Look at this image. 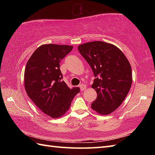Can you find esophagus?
<instances>
[{
	"label": "esophagus",
	"instance_id": "1",
	"mask_svg": "<svg viewBox=\"0 0 155 155\" xmlns=\"http://www.w3.org/2000/svg\"><path fill=\"white\" fill-rule=\"evenodd\" d=\"M86 88H87L86 85H84V84H81L80 85V89L81 91H84L85 89H86Z\"/></svg>",
	"mask_w": 155,
	"mask_h": 155
}]
</instances>
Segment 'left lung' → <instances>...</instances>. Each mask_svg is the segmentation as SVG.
<instances>
[{"label": "left lung", "mask_w": 155, "mask_h": 155, "mask_svg": "<svg viewBox=\"0 0 155 155\" xmlns=\"http://www.w3.org/2000/svg\"><path fill=\"white\" fill-rule=\"evenodd\" d=\"M78 49L95 77L92 88L97 97L91 108L100 114L113 113L130 89L133 77L129 62L116 46L103 41L82 44Z\"/></svg>", "instance_id": "left-lung-1"}]
</instances>
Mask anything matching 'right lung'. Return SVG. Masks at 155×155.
Masks as SVG:
<instances>
[{
  "instance_id": "add662e5",
  "label": "right lung",
  "mask_w": 155,
  "mask_h": 155,
  "mask_svg": "<svg viewBox=\"0 0 155 155\" xmlns=\"http://www.w3.org/2000/svg\"><path fill=\"white\" fill-rule=\"evenodd\" d=\"M73 47L54 44L39 47L26 65L25 88L29 98L46 114L52 118L64 115L79 88L71 89L64 81L60 62Z\"/></svg>"
}]
</instances>
